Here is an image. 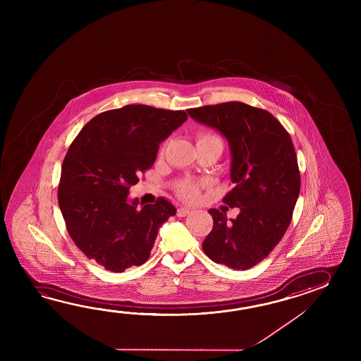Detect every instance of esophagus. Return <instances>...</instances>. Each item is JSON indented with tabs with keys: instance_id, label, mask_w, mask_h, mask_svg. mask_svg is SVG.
Masks as SVG:
<instances>
[{
	"instance_id": "esophagus-1",
	"label": "esophagus",
	"mask_w": 361,
	"mask_h": 361,
	"mask_svg": "<svg viewBox=\"0 0 361 361\" xmlns=\"http://www.w3.org/2000/svg\"><path fill=\"white\" fill-rule=\"evenodd\" d=\"M191 213V210L188 207H180L177 210L178 216H185Z\"/></svg>"
}]
</instances>
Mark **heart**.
I'll return each mask as SVG.
<instances>
[{"mask_svg": "<svg viewBox=\"0 0 361 361\" xmlns=\"http://www.w3.org/2000/svg\"><path fill=\"white\" fill-rule=\"evenodd\" d=\"M204 143H214L223 148V140L218 134L213 131H202L197 135V145H204ZM166 143H164L161 147V154L165 151ZM176 190L178 195L185 200H195L199 196L200 184L193 182L191 179H183L176 184Z\"/></svg>", "mask_w": 361, "mask_h": 361, "instance_id": "1", "label": "heart"}]
</instances>
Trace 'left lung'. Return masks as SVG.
<instances>
[{"mask_svg": "<svg viewBox=\"0 0 361 361\" xmlns=\"http://www.w3.org/2000/svg\"><path fill=\"white\" fill-rule=\"evenodd\" d=\"M187 112L227 139L235 187L223 201L240 209L235 219H227L216 209L209 210L214 224L202 250L212 261L230 269H252L274 250L292 221L300 190L292 138L269 112L243 102Z\"/></svg>", "mask_w": 361, "mask_h": 361, "instance_id": "left-lung-1", "label": "left lung"}]
</instances>
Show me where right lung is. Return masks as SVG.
Listing matches in <instances>:
<instances>
[{"mask_svg":"<svg viewBox=\"0 0 361 361\" xmlns=\"http://www.w3.org/2000/svg\"><path fill=\"white\" fill-rule=\"evenodd\" d=\"M187 117L184 111L129 104L95 116L72 142L58 202L69 236L89 259L112 272L148 259L159 228L177 209L164 197L139 209L138 199L128 195Z\"/></svg>","mask_w":361,"mask_h":361,"instance_id":"add662e5","label":"right lung"}]
</instances>
